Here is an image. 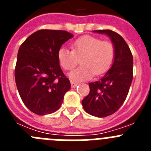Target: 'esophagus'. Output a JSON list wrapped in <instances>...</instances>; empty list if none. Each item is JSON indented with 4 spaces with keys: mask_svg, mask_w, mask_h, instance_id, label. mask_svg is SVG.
Masks as SVG:
<instances>
[{
    "mask_svg": "<svg viewBox=\"0 0 151 151\" xmlns=\"http://www.w3.org/2000/svg\"><path fill=\"white\" fill-rule=\"evenodd\" d=\"M78 85V83L77 82H75L73 81H71V87L72 88H76Z\"/></svg>",
    "mask_w": 151,
    "mask_h": 151,
    "instance_id": "obj_1",
    "label": "esophagus"
}]
</instances>
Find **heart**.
<instances>
[{
	"instance_id": "b5f03b06",
	"label": "heart",
	"mask_w": 151,
	"mask_h": 151,
	"mask_svg": "<svg viewBox=\"0 0 151 151\" xmlns=\"http://www.w3.org/2000/svg\"><path fill=\"white\" fill-rule=\"evenodd\" d=\"M115 47L110 41L91 35H83L72 44V50L60 47L57 58L65 70H72L81 59L82 66L69 73V77L76 81L90 79L95 74L106 73L113 63Z\"/></svg>"
}]
</instances>
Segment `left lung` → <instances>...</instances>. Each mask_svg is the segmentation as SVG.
<instances>
[{"label":"left lung","mask_w":151,"mask_h":151,"mask_svg":"<svg viewBox=\"0 0 151 151\" xmlns=\"http://www.w3.org/2000/svg\"><path fill=\"white\" fill-rule=\"evenodd\" d=\"M94 32L110 37L115 47L114 61L104 76L88 84L90 92L82 104L90 115L106 117L116 113L127 97L133 78V57L127 43L118 33L110 29Z\"/></svg>","instance_id":"left-lung-1"}]
</instances>
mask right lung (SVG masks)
<instances>
[{
	"label": "right lung",
	"mask_w": 151,
	"mask_h": 151,
	"mask_svg": "<svg viewBox=\"0 0 151 151\" xmlns=\"http://www.w3.org/2000/svg\"><path fill=\"white\" fill-rule=\"evenodd\" d=\"M73 37L66 31L41 29L29 36L19 49L16 84L22 102L32 113L43 116L57 111L70 89L57 52Z\"/></svg>",
	"instance_id": "right-lung-1"
}]
</instances>
